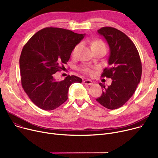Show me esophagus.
Returning <instances> with one entry per match:
<instances>
[{
    "label": "esophagus",
    "mask_w": 158,
    "mask_h": 158,
    "mask_svg": "<svg viewBox=\"0 0 158 158\" xmlns=\"http://www.w3.org/2000/svg\"><path fill=\"white\" fill-rule=\"evenodd\" d=\"M82 82H83L84 84L87 85H92L93 84L92 81H91V80H89V79H86V80H84L83 81H82Z\"/></svg>",
    "instance_id": "esophagus-1"
}]
</instances>
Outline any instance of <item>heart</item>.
Segmentation results:
<instances>
[{
  "mask_svg": "<svg viewBox=\"0 0 158 158\" xmlns=\"http://www.w3.org/2000/svg\"><path fill=\"white\" fill-rule=\"evenodd\" d=\"M79 46H80V45L77 44L73 47V48L72 50V54L73 56L76 55V52H77V50L79 49ZM91 46H92V48H95V47H105V45L103 43L102 41H101L100 40H96L93 41L92 44H91ZM81 70L82 72H83L84 73H85L86 75H89V76H91V75H92L94 73V70L92 67H90V66H85V67L82 68Z\"/></svg>",
  "mask_w": 158,
  "mask_h": 158,
  "instance_id": "heart-1",
  "label": "heart"
}]
</instances>
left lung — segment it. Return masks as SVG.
Wrapping results in <instances>:
<instances>
[{
	"label": "left lung",
	"instance_id": "1",
	"mask_svg": "<svg viewBox=\"0 0 158 158\" xmlns=\"http://www.w3.org/2000/svg\"><path fill=\"white\" fill-rule=\"evenodd\" d=\"M97 32L106 40L110 48L108 67L101 75L112 79L111 85L104 88L96 101L110 110L118 109L134 94L142 77V65L138 50L124 33L111 27H104Z\"/></svg>",
	"mask_w": 158,
	"mask_h": 158
}]
</instances>
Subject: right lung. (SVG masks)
<instances>
[{"mask_svg": "<svg viewBox=\"0 0 158 158\" xmlns=\"http://www.w3.org/2000/svg\"><path fill=\"white\" fill-rule=\"evenodd\" d=\"M85 35L57 27H46L33 35L20 57L21 83L31 101L46 111L55 110L68 98L70 86L81 82L76 76L56 81L54 73L69 61L73 47Z\"/></svg>", "mask_w": 158, "mask_h": 158, "instance_id": "1", "label": "right lung"}]
</instances>
